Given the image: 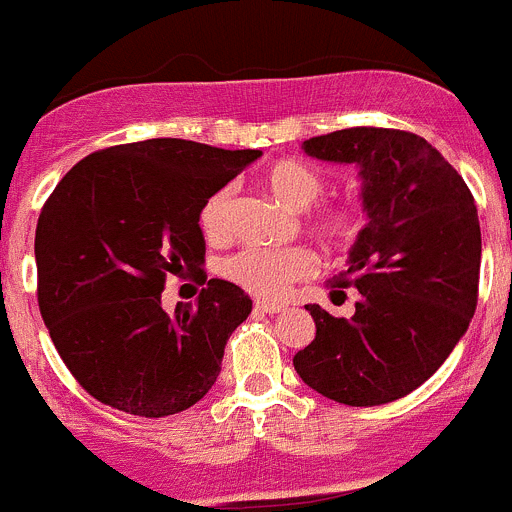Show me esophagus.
Here are the masks:
<instances>
[{
  "label": "esophagus",
  "instance_id": "34e87169",
  "mask_svg": "<svg viewBox=\"0 0 512 512\" xmlns=\"http://www.w3.org/2000/svg\"><path fill=\"white\" fill-rule=\"evenodd\" d=\"M283 303H276V301H256V311H261V313H268V316H271V313H278V311H283Z\"/></svg>",
  "mask_w": 512,
  "mask_h": 512
}]
</instances>
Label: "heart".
I'll return each mask as SVG.
<instances>
[{"label":"heart","mask_w":512,"mask_h":512,"mask_svg":"<svg viewBox=\"0 0 512 512\" xmlns=\"http://www.w3.org/2000/svg\"><path fill=\"white\" fill-rule=\"evenodd\" d=\"M268 191L288 209H308L323 194V176L301 161H278L263 176ZM231 189H219L204 201L199 211V226L209 241H221L229 234ZM368 224V209L363 201L328 204L313 214V226L323 239L333 244H348ZM318 258L306 246H246L221 261V276L261 298H278L291 288L293 281L313 273Z\"/></svg>","instance_id":"heart-1"}]
</instances>
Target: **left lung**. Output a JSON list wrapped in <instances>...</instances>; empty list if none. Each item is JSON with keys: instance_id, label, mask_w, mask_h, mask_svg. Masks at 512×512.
<instances>
[{"instance_id": "left-lung-1", "label": "left lung", "mask_w": 512, "mask_h": 512, "mask_svg": "<svg viewBox=\"0 0 512 512\" xmlns=\"http://www.w3.org/2000/svg\"><path fill=\"white\" fill-rule=\"evenodd\" d=\"M313 159L356 164L368 224L333 286L356 313L308 303L316 338L293 356L306 386L343 406H383L426 383L478 306L480 224L463 176L423 136L353 126L303 141Z\"/></svg>"}]
</instances>
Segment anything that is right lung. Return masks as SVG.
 I'll return each mask as SVG.
<instances>
[{
    "mask_svg": "<svg viewBox=\"0 0 512 512\" xmlns=\"http://www.w3.org/2000/svg\"><path fill=\"white\" fill-rule=\"evenodd\" d=\"M258 156L186 139L134 141L89 154L52 191L34 236L39 311L96 401L164 418L211 391L251 298L236 283L206 281L199 211ZM171 272L207 286L194 307L166 314L160 291Z\"/></svg>",
    "mask_w": 512,
    "mask_h": 512,
    "instance_id": "obj_1",
    "label": "right lung"
}]
</instances>
